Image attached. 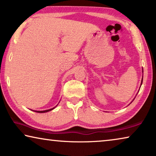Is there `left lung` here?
<instances>
[{
    "instance_id": "obj_1",
    "label": "left lung",
    "mask_w": 156,
    "mask_h": 156,
    "mask_svg": "<svg viewBox=\"0 0 156 156\" xmlns=\"http://www.w3.org/2000/svg\"><path fill=\"white\" fill-rule=\"evenodd\" d=\"M142 82H143V79H142V82H141V84H142Z\"/></svg>"
}]
</instances>
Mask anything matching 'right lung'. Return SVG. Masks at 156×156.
Listing matches in <instances>:
<instances>
[{"label":"right lung","instance_id":"1","mask_svg":"<svg viewBox=\"0 0 156 156\" xmlns=\"http://www.w3.org/2000/svg\"><path fill=\"white\" fill-rule=\"evenodd\" d=\"M55 108H50V109H48V110H44V111H35L37 113H45V112H50V111L54 109Z\"/></svg>","mask_w":156,"mask_h":156}]
</instances>
